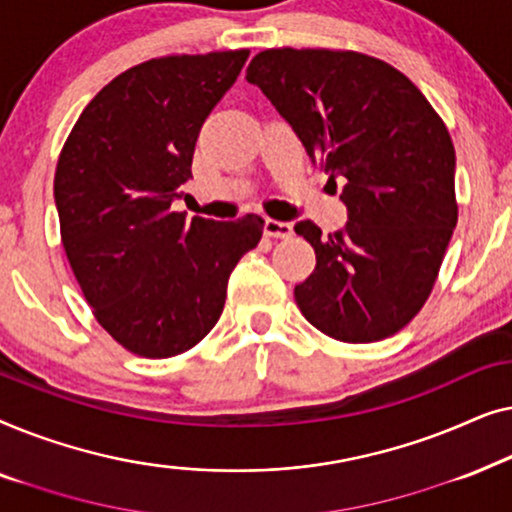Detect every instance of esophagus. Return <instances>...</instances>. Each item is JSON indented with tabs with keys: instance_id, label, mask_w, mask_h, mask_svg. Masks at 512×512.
<instances>
[{
	"instance_id": "34e87169",
	"label": "esophagus",
	"mask_w": 512,
	"mask_h": 512,
	"mask_svg": "<svg viewBox=\"0 0 512 512\" xmlns=\"http://www.w3.org/2000/svg\"><path fill=\"white\" fill-rule=\"evenodd\" d=\"M263 233L268 237H291L293 226L289 221H275V219H265L263 223Z\"/></svg>"
}]
</instances>
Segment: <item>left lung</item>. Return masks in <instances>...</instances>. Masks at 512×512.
Masks as SVG:
<instances>
[{"mask_svg": "<svg viewBox=\"0 0 512 512\" xmlns=\"http://www.w3.org/2000/svg\"><path fill=\"white\" fill-rule=\"evenodd\" d=\"M247 81L342 184L340 233L296 223L317 254L293 289L300 312L342 342L398 333L429 298L457 226L450 132L408 76L363 53L270 48Z\"/></svg>", "mask_w": 512, "mask_h": 512, "instance_id": "obj_1", "label": "left lung"}]
</instances>
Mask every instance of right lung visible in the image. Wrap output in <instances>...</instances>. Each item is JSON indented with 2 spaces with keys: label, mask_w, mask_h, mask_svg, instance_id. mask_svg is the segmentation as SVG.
I'll use <instances>...</instances> for the list:
<instances>
[{
  "label": "right lung",
  "mask_w": 512,
  "mask_h": 512,
  "mask_svg": "<svg viewBox=\"0 0 512 512\" xmlns=\"http://www.w3.org/2000/svg\"><path fill=\"white\" fill-rule=\"evenodd\" d=\"M249 51L170 55L118 74L62 146L55 207L69 265L95 317L146 359L177 356L212 331L230 272L261 242L263 219L172 212L193 179L200 128Z\"/></svg>",
  "instance_id": "right-lung-1"
}]
</instances>
